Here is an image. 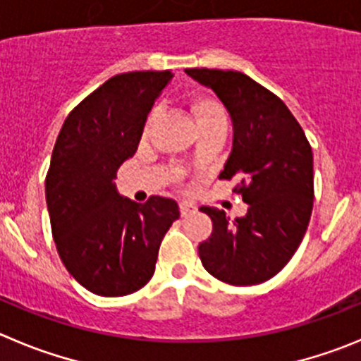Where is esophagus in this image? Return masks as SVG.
<instances>
[{"mask_svg": "<svg viewBox=\"0 0 361 361\" xmlns=\"http://www.w3.org/2000/svg\"><path fill=\"white\" fill-rule=\"evenodd\" d=\"M194 210V207H192V204H188V203H180V214H181V217H185V215H188L190 214V212Z\"/></svg>", "mask_w": 361, "mask_h": 361, "instance_id": "34e87169", "label": "esophagus"}]
</instances>
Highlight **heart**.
Instances as JSON below:
<instances>
[{
	"instance_id": "1",
	"label": "heart",
	"mask_w": 361,
	"mask_h": 361,
	"mask_svg": "<svg viewBox=\"0 0 361 361\" xmlns=\"http://www.w3.org/2000/svg\"><path fill=\"white\" fill-rule=\"evenodd\" d=\"M192 114H194V119H196L197 128L203 126V124L210 123H219V121H224L226 123V116H224V109L221 106L217 99L208 96H200L192 101L190 104ZM154 117V114L151 116V119Z\"/></svg>"
}]
</instances>
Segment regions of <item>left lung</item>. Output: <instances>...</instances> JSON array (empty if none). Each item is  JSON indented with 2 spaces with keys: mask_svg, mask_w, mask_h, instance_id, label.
<instances>
[{
  "mask_svg": "<svg viewBox=\"0 0 361 361\" xmlns=\"http://www.w3.org/2000/svg\"><path fill=\"white\" fill-rule=\"evenodd\" d=\"M226 106L233 146L221 180L247 214L230 222L226 212L201 207L214 230L197 251L203 267L230 285H258L278 274L298 251L313 207V154L287 104L238 71L185 69Z\"/></svg>",
  "mask_w": 361,
  "mask_h": 361,
  "instance_id": "8db88e82",
  "label": "left lung"
}]
</instances>
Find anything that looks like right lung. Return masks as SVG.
Masks as SVG:
<instances>
[{"label": "right lung", "mask_w": 361, "mask_h": 361, "mask_svg": "<svg viewBox=\"0 0 361 361\" xmlns=\"http://www.w3.org/2000/svg\"><path fill=\"white\" fill-rule=\"evenodd\" d=\"M174 74H117L67 116L46 176V203L63 265L92 294H133L153 278L161 238L180 208L151 196L144 204L117 192L116 174L139 147L154 101Z\"/></svg>", "instance_id": "add662e5"}]
</instances>
